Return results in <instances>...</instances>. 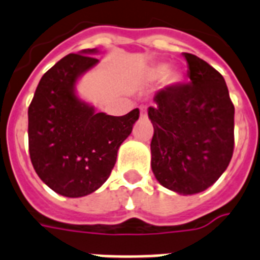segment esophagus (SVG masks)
Instances as JSON below:
<instances>
[{
    "instance_id": "esophagus-1",
    "label": "esophagus",
    "mask_w": 260,
    "mask_h": 260,
    "mask_svg": "<svg viewBox=\"0 0 260 260\" xmlns=\"http://www.w3.org/2000/svg\"><path fill=\"white\" fill-rule=\"evenodd\" d=\"M139 113H141V118L147 117V106H145V105L139 106Z\"/></svg>"
}]
</instances>
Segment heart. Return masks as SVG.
Returning <instances> with one entry per match:
<instances>
[{"label": "heart", "mask_w": 260, "mask_h": 260, "mask_svg": "<svg viewBox=\"0 0 260 260\" xmlns=\"http://www.w3.org/2000/svg\"><path fill=\"white\" fill-rule=\"evenodd\" d=\"M167 73V66L166 65H158L153 69V72H151V76L154 78H160V77H164L165 74Z\"/></svg>", "instance_id": "obj_1"}]
</instances>
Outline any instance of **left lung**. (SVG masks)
<instances>
[{
	"label": "left lung",
	"instance_id": "1",
	"mask_svg": "<svg viewBox=\"0 0 260 260\" xmlns=\"http://www.w3.org/2000/svg\"><path fill=\"white\" fill-rule=\"evenodd\" d=\"M183 55L190 81L156 91L149 107L150 149L156 181L191 195L215 183L230 164L235 109L222 74L197 55Z\"/></svg>",
	"mask_w": 260,
	"mask_h": 260
}]
</instances>
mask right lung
I'll return each mask as SVG.
<instances>
[{
	"label": "right lung",
	"instance_id": "1",
	"mask_svg": "<svg viewBox=\"0 0 260 260\" xmlns=\"http://www.w3.org/2000/svg\"><path fill=\"white\" fill-rule=\"evenodd\" d=\"M95 49L69 54L45 73L27 110L29 154L45 184L69 198L91 194L106 182L139 110L122 117L95 113L76 95L78 77L98 63Z\"/></svg>",
	"mask_w": 260,
	"mask_h": 260
}]
</instances>
